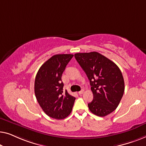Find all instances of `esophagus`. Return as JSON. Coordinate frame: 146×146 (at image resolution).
Returning <instances> with one entry per match:
<instances>
[{
    "label": "esophagus",
    "mask_w": 146,
    "mask_h": 146,
    "mask_svg": "<svg viewBox=\"0 0 146 146\" xmlns=\"http://www.w3.org/2000/svg\"><path fill=\"white\" fill-rule=\"evenodd\" d=\"M83 93H84V90H83V89H82L81 91H80L78 93H79V94H83Z\"/></svg>",
    "instance_id": "obj_1"
}]
</instances>
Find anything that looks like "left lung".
<instances>
[{
  "label": "left lung",
  "instance_id": "obj_1",
  "mask_svg": "<svg viewBox=\"0 0 146 146\" xmlns=\"http://www.w3.org/2000/svg\"><path fill=\"white\" fill-rule=\"evenodd\" d=\"M75 57L91 86L93 100L88 104L92 113L105 116L118 107L124 92V81L119 67L100 53H77Z\"/></svg>",
  "mask_w": 146,
  "mask_h": 146
}]
</instances>
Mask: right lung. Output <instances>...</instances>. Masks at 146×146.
Masks as SVG:
<instances>
[{
	"instance_id": "add662e5",
	"label": "right lung",
	"mask_w": 146,
	"mask_h": 146,
	"mask_svg": "<svg viewBox=\"0 0 146 146\" xmlns=\"http://www.w3.org/2000/svg\"><path fill=\"white\" fill-rule=\"evenodd\" d=\"M72 54H57L46 61L36 74L34 92L44 112L51 118L61 120L72 110L75 98L65 91L61 76L72 59Z\"/></svg>"
}]
</instances>
